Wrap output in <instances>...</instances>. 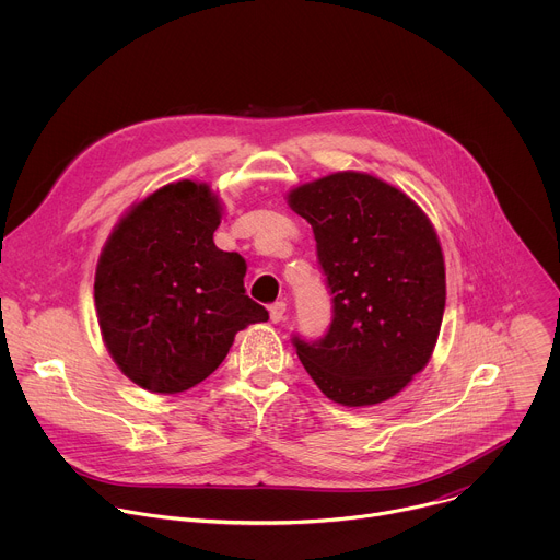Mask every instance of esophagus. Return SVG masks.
I'll list each match as a JSON object with an SVG mask.
<instances>
[{
	"instance_id": "34e87169",
	"label": "esophagus",
	"mask_w": 560,
	"mask_h": 560,
	"mask_svg": "<svg viewBox=\"0 0 560 560\" xmlns=\"http://www.w3.org/2000/svg\"><path fill=\"white\" fill-rule=\"evenodd\" d=\"M285 303L283 301H277V303H272L270 305V322L272 324H281V322H285Z\"/></svg>"
}]
</instances>
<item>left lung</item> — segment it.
<instances>
[{
  "label": "left lung",
  "mask_w": 560,
  "mask_h": 560,
  "mask_svg": "<svg viewBox=\"0 0 560 560\" xmlns=\"http://www.w3.org/2000/svg\"><path fill=\"white\" fill-rule=\"evenodd\" d=\"M314 232L332 294L328 332L296 354L328 398L374 406L401 392L436 346L445 310V264L425 212L398 188L335 173L288 195Z\"/></svg>",
  "instance_id": "obj_1"
}]
</instances>
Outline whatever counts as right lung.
Instances as JSON below:
<instances>
[{
  "instance_id": "add662e5",
  "label": "right lung",
  "mask_w": 560,
  "mask_h": 560,
  "mask_svg": "<svg viewBox=\"0 0 560 560\" xmlns=\"http://www.w3.org/2000/svg\"><path fill=\"white\" fill-rule=\"evenodd\" d=\"M219 223L217 195L184 179L132 206L102 250V337L143 389L195 387L221 365L238 330L268 322V310L246 294L244 257L214 246Z\"/></svg>"
}]
</instances>
